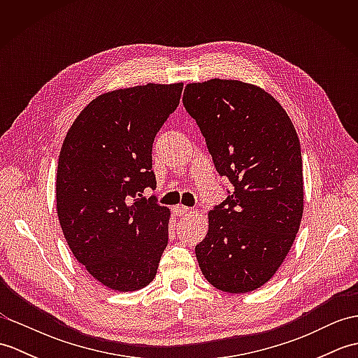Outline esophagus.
<instances>
[{
  "label": "esophagus",
  "instance_id": "obj_1",
  "mask_svg": "<svg viewBox=\"0 0 358 358\" xmlns=\"http://www.w3.org/2000/svg\"><path fill=\"white\" fill-rule=\"evenodd\" d=\"M191 210H192L191 208L183 206V204H180V206H175V214H177V215H186Z\"/></svg>",
  "mask_w": 358,
  "mask_h": 358
}]
</instances>
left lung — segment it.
Listing matches in <instances>:
<instances>
[{
	"label": "left lung",
	"instance_id": "1",
	"mask_svg": "<svg viewBox=\"0 0 358 358\" xmlns=\"http://www.w3.org/2000/svg\"><path fill=\"white\" fill-rule=\"evenodd\" d=\"M183 104L206 138L218 173L234 187L209 210L196 260L220 291L252 292L278 271L301 223L299 135L275 98L249 83H191Z\"/></svg>",
	"mask_w": 358,
	"mask_h": 358
}]
</instances>
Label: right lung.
<instances>
[{
	"label": "right lung",
	"instance_id": "obj_1",
	"mask_svg": "<svg viewBox=\"0 0 358 358\" xmlns=\"http://www.w3.org/2000/svg\"><path fill=\"white\" fill-rule=\"evenodd\" d=\"M183 83L117 89L90 101L63 141L57 214L75 258L112 291L157 275L171 210L143 191L157 186L152 144L177 109Z\"/></svg>",
	"mask_w": 358,
	"mask_h": 358
}]
</instances>
